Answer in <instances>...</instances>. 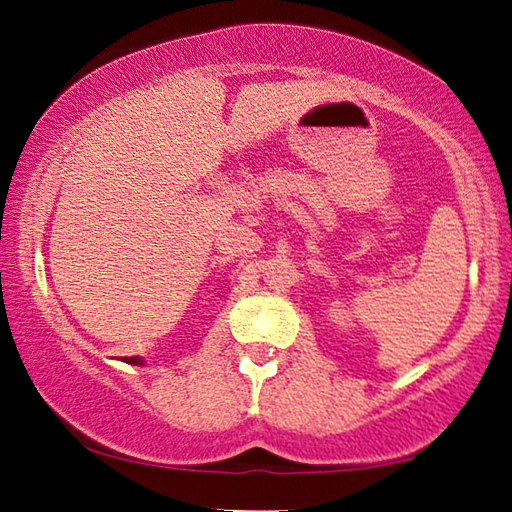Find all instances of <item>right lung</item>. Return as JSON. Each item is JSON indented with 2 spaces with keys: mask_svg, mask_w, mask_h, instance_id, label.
Listing matches in <instances>:
<instances>
[{
  "mask_svg": "<svg viewBox=\"0 0 512 512\" xmlns=\"http://www.w3.org/2000/svg\"><path fill=\"white\" fill-rule=\"evenodd\" d=\"M125 362H128V364H141L139 357H125Z\"/></svg>",
  "mask_w": 512,
  "mask_h": 512,
  "instance_id": "add662e5",
  "label": "right lung"
}]
</instances>
